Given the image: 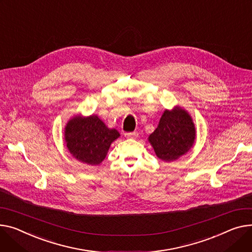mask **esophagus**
Listing matches in <instances>:
<instances>
[{
	"instance_id": "obj_1",
	"label": "esophagus",
	"mask_w": 252,
	"mask_h": 252,
	"mask_svg": "<svg viewBox=\"0 0 252 252\" xmlns=\"http://www.w3.org/2000/svg\"><path fill=\"white\" fill-rule=\"evenodd\" d=\"M125 136H126V139H136V138H138V136H139V133H138V131H132V132H126Z\"/></svg>"
}]
</instances>
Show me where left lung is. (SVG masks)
I'll return each instance as SVG.
<instances>
[{
  "instance_id": "left-lung-1",
  "label": "left lung",
  "mask_w": 252,
  "mask_h": 252,
  "mask_svg": "<svg viewBox=\"0 0 252 252\" xmlns=\"http://www.w3.org/2000/svg\"><path fill=\"white\" fill-rule=\"evenodd\" d=\"M196 130L192 117L176 105L165 109L157 128L148 138L156 156L164 162H172L186 155L193 147Z\"/></svg>"
}]
</instances>
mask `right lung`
Masks as SVG:
<instances>
[{
    "label": "right lung",
    "mask_w": 252,
    "mask_h": 252,
    "mask_svg": "<svg viewBox=\"0 0 252 252\" xmlns=\"http://www.w3.org/2000/svg\"><path fill=\"white\" fill-rule=\"evenodd\" d=\"M63 137L66 148L75 159L87 165H99L121 133L115 128L107 127L95 114L75 115L66 123Z\"/></svg>",
    "instance_id": "add662e5"
}]
</instances>
